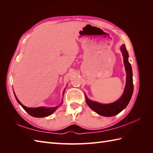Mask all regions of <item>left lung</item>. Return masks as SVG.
<instances>
[{"mask_svg": "<svg viewBox=\"0 0 153 153\" xmlns=\"http://www.w3.org/2000/svg\"><path fill=\"white\" fill-rule=\"evenodd\" d=\"M124 63L126 71V84L125 86L123 95L117 101L110 104H101L95 101H92L85 96V101L89 107L101 115L105 117H111L118 114L119 112L126 107L133 94V83L132 69L130 63L128 61V53L126 47L123 45L121 47Z\"/></svg>", "mask_w": 153, "mask_h": 153, "instance_id": "left-lung-1", "label": "left lung"}]
</instances>
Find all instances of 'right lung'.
Masks as SVG:
<instances>
[{
	"instance_id": "add662e5",
	"label": "right lung",
	"mask_w": 153,
	"mask_h": 153,
	"mask_svg": "<svg viewBox=\"0 0 153 153\" xmlns=\"http://www.w3.org/2000/svg\"><path fill=\"white\" fill-rule=\"evenodd\" d=\"M15 93V92H14ZM15 98L20 105L22 106V108H24L26 112L28 113L31 116H33L35 117H44L48 116V115H51L52 113H53L56 109L58 108V106H55V107L52 108H45V107H38V108H29L26 107L24 105H23L20 101L18 100L17 97L16 96L15 94Z\"/></svg>"
}]
</instances>
